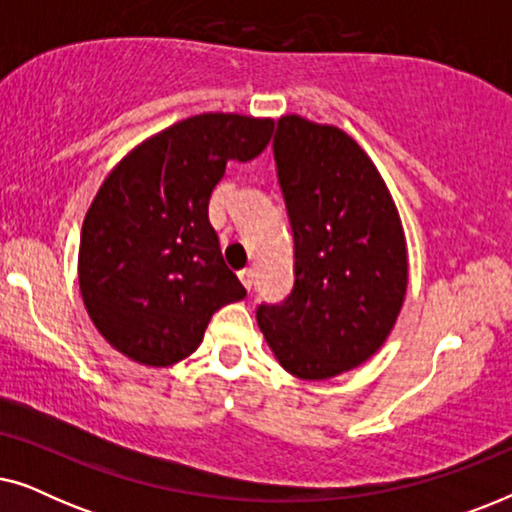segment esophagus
<instances>
[{"mask_svg":"<svg viewBox=\"0 0 512 512\" xmlns=\"http://www.w3.org/2000/svg\"><path fill=\"white\" fill-rule=\"evenodd\" d=\"M240 282L244 284V289H251V286H254V270L251 268H244V270H240Z\"/></svg>","mask_w":512,"mask_h":512,"instance_id":"34e87169","label":"esophagus"}]
</instances>
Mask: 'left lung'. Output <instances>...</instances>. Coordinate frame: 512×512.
Wrapping results in <instances>:
<instances>
[{"mask_svg":"<svg viewBox=\"0 0 512 512\" xmlns=\"http://www.w3.org/2000/svg\"><path fill=\"white\" fill-rule=\"evenodd\" d=\"M272 149L296 282L256 319L286 373L328 380L366 363L396 324L408 289L403 223L373 160L335 125L282 116Z\"/></svg>","mask_w":512,"mask_h":512,"instance_id":"8db88e82","label":"left lung"}]
</instances>
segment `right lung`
<instances>
[{
  "label": "right lung",
  "mask_w": 512,
  "mask_h": 512,
  "mask_svg": "<svg viewBox=\"0 0 512 512\" xmlns=\"http://www.w3.org/2000/svg\"><path fill=\"white\" fill-rule=\"evenodd\" d=\"M275 121L198 114L137 144L81 228L79 286L111 347L151 368L191 356L216 310L247 296L221 256L209 198L230 160L268 146Z\"/></svg>",
  "instance_id": "right-lung-1"
}]
</instances>
